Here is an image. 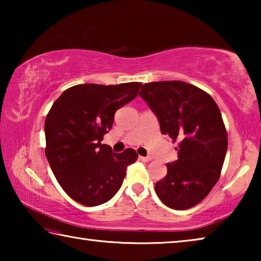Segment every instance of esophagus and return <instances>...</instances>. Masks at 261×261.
I'll list each match as a JSON object with an SVG mask.
<instances>
[{"label": "esophagus", "mask_w": 261, "mask_h": 261, "mask_svg": "<svg viewBox=\"0 0 261 261\" xmlns=\"http://www.w3.org/2000/svg\"><path fill=\"white\" fill-rule=\"evenodd\" d=\"M139 160L144 161V162H149L152 160V158L151 156H141V155H139Z\"/></svg>", "instance_id": "34e87169"}]
</instances>
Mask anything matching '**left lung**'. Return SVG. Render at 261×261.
<instances>
[{"mask_svg": "<svg viewBox=\"0 0 261 261\" xmlns=\"http://www.w3.org/2000/svg\"><path fill=\"white\" fill-rule=\"evenodd\" d=\"M139 95L156 116L162 135L178 141V159L167 163V175L155 184L158 197L173 210L196 206L219 180L227 153L218 105L206 92L180 81L144 84Z\"/></svg>", "mask_w": 261, "mask_h": 261, "instance_id": "1", "label": "left lung"}]
</instances>
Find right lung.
Segmentation results:
<instances>
[{
	"label": "right lung",
	"instance_id": "add662e5",
	"mask_svg": "<svg viewBox=\"0 0 261 261\" xmlns=\"http://www.w3.org/2000/svg\"><path fill=\"white\" fill-rule=\"evenodd\" d=\"M141 83L81 84L65 90L45 122L46 156L62 189L85 206L105 204L116 194L126 168L138 154L114 153L101 144L117 109L138 95Z\"/></svg>",
	"mask_w": 261,
	"mask_h": 261
}]
</instances>
